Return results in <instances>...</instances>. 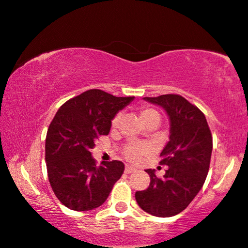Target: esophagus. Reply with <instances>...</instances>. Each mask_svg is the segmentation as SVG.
I'll return each mask as SVG.
<instances>
[{"mask_svg": "<svg viewBox=\"0 0 248 248\" xmlns=\"http://www.w3.org/2000/svg\"><path fill=\"white\" fill-rule=\"evenodd\" d=\"M125 173H126V174H130V173H133V172H136V169H133V167H131V166H128V165H126L125 166Z\"/></svg>", "mask_w": 248, "mask_h": 248, "instance_id": "34e87169", "label": "esophagus"}]
</instances>
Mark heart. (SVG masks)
Masks as SVG:
<instances>
[{"label": "heart", "mask_w": 248, "mask_h": 248, "mask_svg": "<svg viewBox=\"0 0 248 248\" xmlns=\"http://www.w3.org/2000/svg\"><path fill=\"white\" fill-rule=\"evenodd\" d=\"M140 117L141 120L146 121L149 120V118H157L159 121V112L154 108H149V107H143L140 110ZM118 121H120V115H116L111 121V128H115L117 126ZM144 154V149L140 146H127L124 149L123 155L125 158L130 162H138L142 155Z\"/></svg>", "instance_id": "1"}]
</instances>
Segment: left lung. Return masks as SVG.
I'll use <instances>...</instances> for the list:
<instances>
[{
	"mask_svg": "<svg viewBox=\"0 0 248 248\" xmlns=\"http://www.w3.org/2000/svg\"><path fill=\"white\" fill-rule=\"evenodd\" d=\"M144 100L165 109L171 121V136L163 152L160 165L169 166L163 178L146 170L150 185L137 191L138 205L159 217H174L192 202L210 169L213 139L205 115L179 94L146 96Z\"/></svg>",
	"mask_w": 248,
	"mask_h": 248,
	"instance_id": "1",
	"label": "left lung"
}]
</instances>
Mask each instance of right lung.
Masks as SVG:
<instances>
[{
	"instance_id": "obj_1",
	"label": "right lung",
	"mask_w": 248,
	"mask_h": 248,
	"mask_svg": "<svg viewBox=\"0 0 248 248\" xmlns=\"http://www.w3.org/2000/svg\"><path fill=\"white\" fill-rule=\"evenodd\" d=\"M134 96H115L92 89L66 101L53 117L46 139V162L51 188L73 211L99 207L124 172L120 160L96 166L90 150L110 131L111 120Z\"/></svg>"
}]
</instances>
